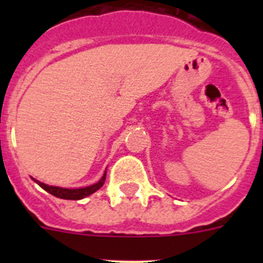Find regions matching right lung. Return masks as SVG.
I'll use <instances>...</instances> for the list:
<instances>
[{
	"mask_svg": "<svg viewBox=\"0 0 263 263\" xmlns=\"http://www.w3.org/2000/svg\"><path fill=\"white\" fill-rule=\"evenodd\" d=\"M106 178V170L104 175L101 176L99 182L95 183L92 185H88V187H81V188H63V187H57V185H48L45 183L39 182L36 179L31 178L34 182L38 185H41L45 191H47L48 194L53 195V196L59 197V199H66V200H80V199H84V197L89 196V195L95 194L97 190L103 187L104 183H105Z\"/></svg>",
	"mask_w": 263,
	"mask_h": 263,
	"instance_id": "1",
	"label": "right lung"
}]
</instances>
